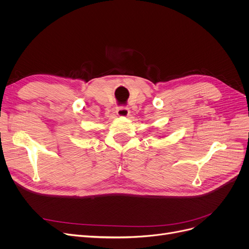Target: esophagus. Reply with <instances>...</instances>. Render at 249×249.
<instances>
[{"instance_id":"obj_1","label":"esophagus","mask_w":249,"mask_h":249,"mask_svg":"<svg viewBox=\"0 0 249 249\" xmlns=\"http://www.w3.org/2000/svg\"><path fill=\"white\" fill-rule=\"evenodd\" d=\"M116 113L119 117H127L130 114V110L127 107H119V108H117Z\"/></svg>"}]
</instances>
